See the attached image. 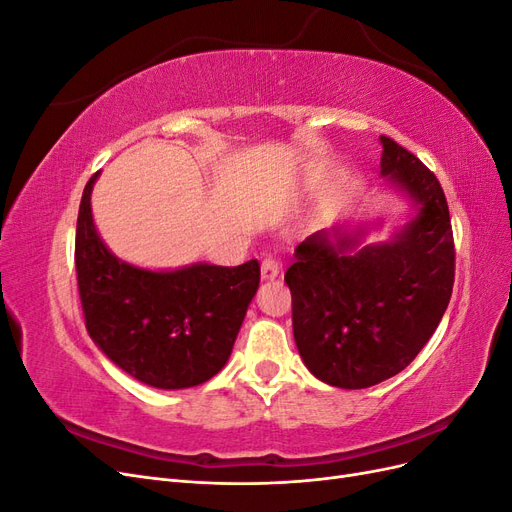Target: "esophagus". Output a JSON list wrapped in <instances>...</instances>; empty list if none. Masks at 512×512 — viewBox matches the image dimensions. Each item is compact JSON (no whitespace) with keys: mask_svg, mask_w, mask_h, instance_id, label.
I'll use <instances>...</instances> for the list:
<instances>
[{"mask_svg":"<svg viewBox=\"0 0 512 512\" xmlns=\"http://www.w3.org/2000/svg\"><path fill=\"white\" fill-rule=\"evenodd\" d=\"M260 275L262 280H273V277L280 275V262H277L275 256H265L262 258V265H260Z\"/></svg>","mask_w":512,"mask_h":512,"instance_id":"esophagus-1","label":"esophagus"}]
</instances>
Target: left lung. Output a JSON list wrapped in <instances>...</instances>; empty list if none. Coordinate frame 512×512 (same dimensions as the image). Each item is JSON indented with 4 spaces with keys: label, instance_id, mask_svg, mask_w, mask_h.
I'll return each mask as SVG.
<instances>
[{
    "label": "left lung",
    "instance_id": "left-lung-1",
    "mask_svg": "<svg viewBox=\"0 0 512 512\" xmlns=\"http://www.w3.org/2000/svg\"><path fill=\"white\" fill-rule=\"evenodd\" d=\"M380 143V175L410 200L408 222L367 245L363 226L318 230L297 245L284 275L301 359L337 389H367L406 369L438 329L455 282L440 181L393 138Z\"/></svg>",
    "mask_w": 512,
    "mask_h": 512
}]
</instances>
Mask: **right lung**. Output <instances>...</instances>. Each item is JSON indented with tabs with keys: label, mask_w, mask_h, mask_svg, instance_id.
<instances>
[{
	"label": "right lung",
	"mask_w": 512,
	"mask_h": 512,
	"mask_svg": "<svg viewBox=\"0 0 512 512\" xmlns=\"http://www.w3.org/2000/svg\"><path fill=\"white\" fill-rule=\"evenodd\" d=\"M96 173L76 220V280L87 333L119 369L156 389H190L226 365L260 284L258 260L173 271L134 267L108 250L91 215Z\"/></svg>",
	"instance_id": "add662e5"
}]
</instances>
